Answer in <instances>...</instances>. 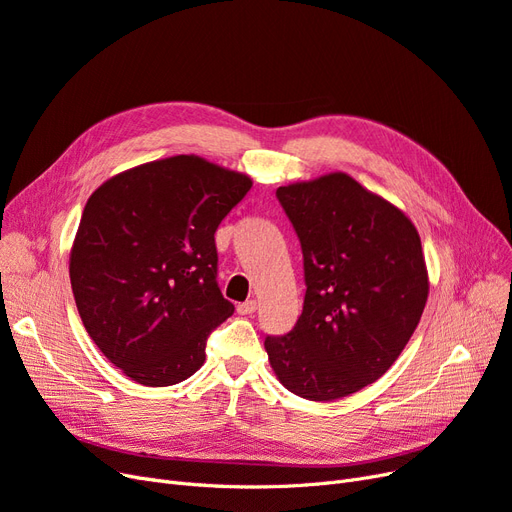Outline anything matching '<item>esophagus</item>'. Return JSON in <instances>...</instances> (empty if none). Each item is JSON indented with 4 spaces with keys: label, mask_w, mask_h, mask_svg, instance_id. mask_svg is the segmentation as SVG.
Masks as SVG:
<instances>
[{
    "label": "esophagus",
    "mask_w": 512,
    "mask_h": 512,
    "mask_svg": "<svg viewBox=\"0 0 512 512\" xmlns=\"http://www.w3.org/2000/svg\"><path fill=\"white\" fill-rule=\"evenodd\" d=\"M238 314H242V316H251L255 310H257V301L255 299H249V301H244V304H238Z\"/></svg>",
    "instance_id": "obj_1"
}]
</instances>
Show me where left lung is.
<instances>
[{
    "mask_svg": "<svg viewBox=\"0 0 512 512\" xmlns=\"http://www.w3.org/2000/svg\"><path fill=\"white\" fill-rule=\"evenodd\" d=\"M276 198L304 253L306 297L295 327L266 337L270 365L301 399H342L382 377L420 323V234L344 173L278 187Z\"/></svg>",
    "mask_w": 512,
    "mask_h": 512,
    "instance_id": "1",
    "label": "left lung"
}]
</instances>
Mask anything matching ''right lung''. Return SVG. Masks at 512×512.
Segmentation results:
<instances>
[{"mask_svg": "<svg viewBox=\"0 0 512 512\" xmlns=\"http://www.w3.org/2000/svg\"><path fill=\"white\" fill-rule=\"evenodd\" d=\"M253 181L198 156L141 164L105 181L69 259L92 342L143 386H173L204 363L234 306L217 285L215 232Z\"/></svg>", "mask_w": 512, "mask_h": 512, "instance_id": "add662e5", "label": "right lung"}]
</instances>
